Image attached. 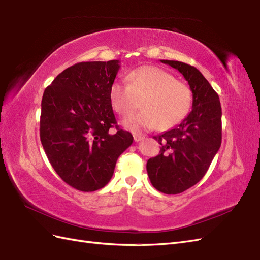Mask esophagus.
<instances>
[{
    "instance_id": "obj_1",
    "label": "esophagus",
    "mask_w": 260,
    "mask_h": 260,
    "mask_svg": "<svg viewBox=\"0 0 260 260\" xmlns=\"http://www.w3.org/2000/svg\"><path fill=\"white\" fill-rule=\"evenodd\" d=\"M133 139H135L136 142H140V141L144 140L143 136H140V135H133Z\"/></svg>"
}]
</instances>
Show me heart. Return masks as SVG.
I'll list each match as a JSON object with an SVG mask.
<instances>
[{
  "label": "heart",
  "instance_id": "obj_1",
  "mask_svg": "<svg viewBox=\"0 0 260 260\" xmlns=\"http://www.w3.org/2000/svg\"><path fill=\"white\" fill-rule=\"evenodd\" d=\"M129 83L114 81L109 100L115 111L128 115L135 111L138 99L142 111L125 117L124 128L142 132L155 127L167 130L175 127L190 112L192 92L188 86L176 80L166 70L155 66L139 67L127 76Z\"/></svg>",
  "mask_w": 260,
  "mask_h": 260
}]
</instances>
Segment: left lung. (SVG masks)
Segmentation results:
<instances>
[{
  "instance_id": "8db88e82",
  "label": "left lung",
  "mask_w": 260,
  "mask_h": 260,
  "mask_svg": "<svg viewBox=\"0 0 260 260\" xmlns=\"http://www.w3.org/2000/svg\"><path fill=\"white\" fill-rule=\"evenodd\" d=\"M179 70L193 94L192 111L177 127L154 137L161 145L146 170L153 186L179 194L205 176L221 145V105L218 94L199 69L177 60H160Z\"/></svg>"
}]
</instances>
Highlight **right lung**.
Returning <instances> with one entry per match:
<instances>
[{"mask_svg": "<svg viewBox=\"0 0 260 260\" xmlns=\"http://www.w3.org/2000/svg\"><path fill=\"white\" fill-rule=\"evenodd\" d=\"M119 60L83 61L60 73L45 89L40 139L56 174L82 192L104 187L116 161L133 142L117 125L109 89ZM115 126L114 135L109 129Z\"/></svg>", "mask_w": 260, "mask_h": 260, "instance_id": "1", "label": "right lung"}]
</instances>
